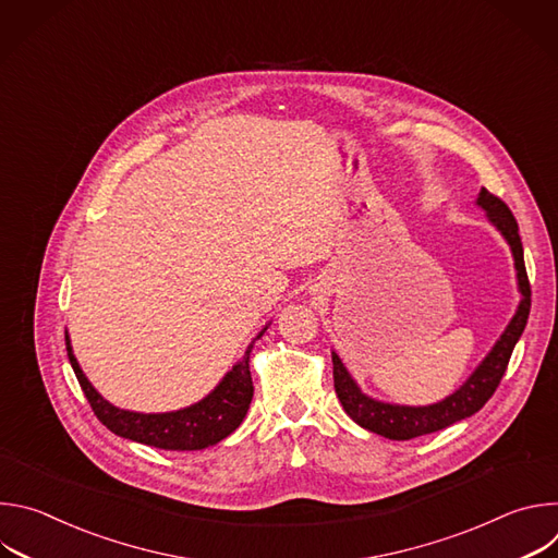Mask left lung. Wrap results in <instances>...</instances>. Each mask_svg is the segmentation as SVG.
Instances as JSON below:
<instances>
[{
	"label": "left lung",
	"instance_id": "left-lung-1",
	"mask_svg": "<svg viewBox=\"0 0 558 558\" xmlns=\"http://www.w3.org/2000/svg\"><path fill=\"white\" fill-rule=\"evenodd\" d=\"M476 203H480L488 211V218L506 235V241L512 250L517 280H519V289L523 295L519 311L512 317V323L508 325L501 340L490 351V355L482 362V366L470 375V379L457 392H452L450 397H446L444 402L433 404V407L413 409V407H392V404H381V402L371 400V397H366L355 386V381L347 373L344 364L333 353V384H336V392L340 397V402H342L347 415L355 424H360L362 428H366L371 433H377L381 437L397 439V441L437 433L454 422H461V420L474 415L476 411H482L484 404L495 395L497 386L501 384V377L508 368L514 344L519 342V338L527 325L532 291H530V280H527L525 263H523V245H521V235H519V225H517V218L512 216L510 207L499 196L490 194L486 187L482 190L480 201Z\"/></svg>",
	"mask_w": 558,
	"mask_h": 558
}]
</instances>
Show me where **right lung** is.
Wrapping results in <instances>:
<instances>
[{
    "label": "right lung",
    "instance_id": "add662e5",
    "mask_svg": "<svg viewBox=\"0 0 558 558\" xmlns=\"http://www.w3.org/2000/svg\"><path fill=\"white\" fill-rule=\"evenodd\" d=\"M65 349L78 386H82L97 420L114 435L145 446L163 450H203L207 446H214L241 426L254 397V384L250 373L252 344L247 347L245 357L225 375V379L205 397V400L177 413L158 415L130 413L108 404L86 379L84 371L78 368L68 338Z\"/></svg>",
    "mask_w": 558,
    "mask_h": 558
}]
</instances>
